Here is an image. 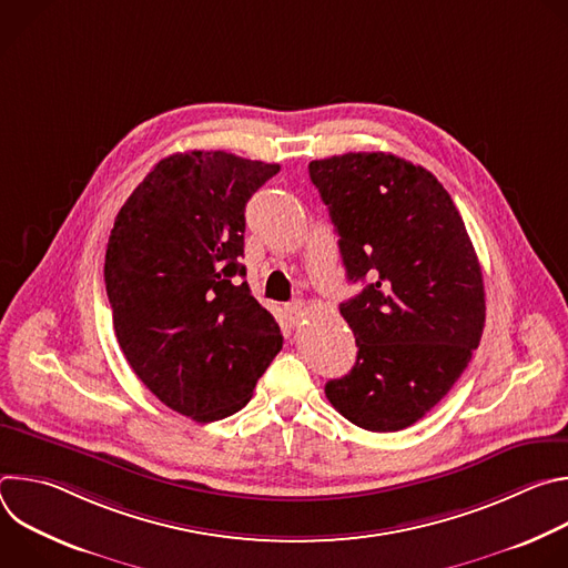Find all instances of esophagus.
I'll return each mask as SVG.
<instances>
[{
	"mask_svg": "<svg viewBox=\"0 0 568 568\" xmlns=\"http://www.w3.org/2000/svg\"><path fill=\"white\" fill-rule=\"evenodd\" d=\"M285 314H287L290 323H298L307 314V305L303 301H292L285 305Z\"/></svg>",
	"mask_w": 568,
	"mask_h": 568,
	"instance_id": "esophagus-1",
	"label": "esophagus"
}]
</instances>
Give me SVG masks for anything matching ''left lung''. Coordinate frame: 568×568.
Masks as SVG:
<instances>
[{
  "label": "left lung",
  "mask_w": 568,
  "mask_h": 568,
  "mask_svg": "<svg viewBox=\"0 0 568 568\" xmlns=\"http://www.w3.org/2000/svg\"><path fill=\"white\" fill-rule=\"evenodd\" d=\"M310 180L348 281L364 283L339 305L357 362L326 397L362 429H407L449 393L483 335V274L465 222L427 169L395 154L316 159Z\"/></svg>",
  "instance_id": "1"
}]
</instances>
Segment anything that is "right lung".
Wrapping results in <instances>:
<instances>
[{"mask_svg":"<svg viewBox=\"0 0 568 568\" xmlns=\"http://www.w3.org/2000/svg\"><path fill=\"white\" fill-rule=\"evenodd\" d=\"M278 164L224 150L178 152L121 206L105 252L119 346L173 412L222 420L252 399L283 348L274 316L252 296L245 206Z\"/></svg>","mask_w":568,"mask_h":568,"instance_id":"add662e5","label":"right lung"}]
</instances>
